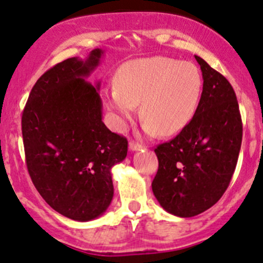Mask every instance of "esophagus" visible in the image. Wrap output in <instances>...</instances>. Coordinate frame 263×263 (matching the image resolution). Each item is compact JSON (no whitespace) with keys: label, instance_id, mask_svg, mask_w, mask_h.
Here are the masks:
<instances>
[{"label":"esophagus","instance_id":"obj_1","mask_svg":"<svg viewBox=\"0 0 263 263\" xmlns=\"http://www.w3.org/2000/svg\"><path fill=\"white\" fill-rule=\"evenodd\" d=\"M140 149H143V145H140V144L134 143V141H130V143H129V150H130V152H138V150Z\"/></svg>","mask_w":263,"mask_h":263}]
</instances>
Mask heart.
<instances>
[{"instance_id": "obj_1", "label": "heart", "mask_w": 263, "mask_h": 263, "mask_svg": "<svg viewBox=\"0 0 263 263\" xmlns=\"http://www.w3.org/2000/svg\"><path fill=\"white\" fill-rule=\"evenodd\" d=\"M117 84L105 92V105L116 129H125L140 103L144 132L155 135L160 130L170 137L186 128L195 117L203 81L191 62L154 55L124 63Z\"/></svg>"}]
</instances>
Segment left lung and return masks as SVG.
<instances>
[{"label": "left lung", "instance_id": "8db88e82", "mask_svg": "<svg viewBox=\"0 0 263 263\" xmlns=\"http://www.w3.org/2000/svg\"><path fill=\"white\" fill-rule=\"evenodd\" d=\"M202 94L185 129L155 149L159 169L153 193L161 208L193 217L214 206L229 186L242 141V122L234 88L199 55Z\"/></svg>", "mask_w": 263, "mask_h": 263}]
</instances>
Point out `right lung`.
Segmentation results:
<instances>
[{
	"label": "right lung",
	"instance_id": "1",
	"mask_svg": "<svg viewBox=\"0 0 263 263\" xmlns=\"http://www.w3.org/2000/svg\"><path fill=\"white\" fill-rule=\"evenodd\" d=\"M104 51L93 49L55 64L36 82L22 114L26 163L49 206L76 221L104 214L114 195L111 167L122 163L128 141L103 123L100 82L85 79Z\"/></svg>",
	"mask_w": 263,
	"mask_h": 263
}]
</instances>
